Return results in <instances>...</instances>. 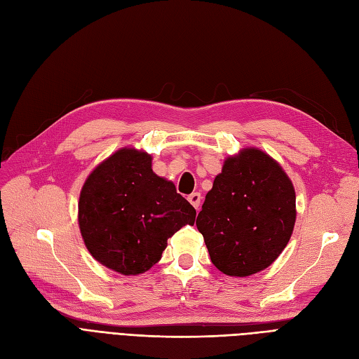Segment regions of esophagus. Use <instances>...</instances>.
Returning <instances> with one entry per match:
<instances>
[{"instance_id": "34e87169", "label": "esophagus", "mask_w": 359, "mask_h": 359, "mask_svg": "<svg viewBox=\"0 0 359 359\" xmlns=\"http://www.w3.org/2000/svg\"><path fill=\"white\" fill-rule=\"evenodd\" d=\"M201 199H202V196H201V193H198V191L191 193L190 196H189V202H190V203H191L196 210H199V206H201Z\"/></svg>"}]
</instances>
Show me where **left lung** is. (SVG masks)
Wrapping results in <instances>:
<instances>
[{
    "mask_svg": "<svg viewBox=\"0 0 359 359\" xmlns=\"http://www.w3.org/2000/svg\"><path fill=\"white\" fill-rule=\"evenodd\" d=\"M295 199L289 177L264 151L226 158L196 220L215 268L247 277L273 264L295 226Z\"/></svg>",
    "mask_w": 359,
    "mask_h": 359,
    "instance_id": "left-lung-1",
    "label": "left lung"
}]
</instances>
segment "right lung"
I'll return each mask as SVG.
<instances>
[{"label": "right lung", "instance_id": "obj_1", "mask_svg": "<svg viewBox=\"0 0 359 359\" xmlns=\"http://www.w3.org/2000/svg\"><path fill=\"white\" fill-rule=\"evenodd\" d=\"M196 210L170 181L151 169V156L123 148L86 178L79 227L91 256L124 276L142 274L161 259L168 238L193 224Z\"/></svg>", "mask_w": 359, "mask_h": 359}]
</instances>
